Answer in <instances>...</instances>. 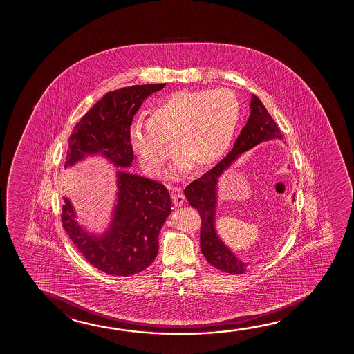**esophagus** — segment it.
I'll return each instance as SVG.
<instances>
[{"label": "esophagus", "mask_w": 354, "mask_h": 354, "mask_svg": "<svg viewBox=\"0 0 354 354\" xmlns=\"http://www.w3.org/2000/svg\"><path fill=\"white\" fill-rule=\"evenodd\" d=\"M171 198L176 207H181L184 204L185 196L180 192L179 189H174V191L171 192Z\"/></svg>", "instance_id": "esophagus-1"}]
</instances>
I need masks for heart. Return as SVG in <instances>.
<instances>
[{"label":"heart","instance_id":"1","mask_svg":"<svg viewBox=\"0 0 354 354\" xmlns=\"http://www.w3.org/2000/svg\"><path fill=\"white\" fill-rule=\"evenodd\" d=\"M241 116V102L228 89L178 92L157 102L149 121H136L131 141L149 174H158L173 142L176 168L212 165L227 150Z\"/></svg>","mask_w":354,"mask_h":354}]
</instances>
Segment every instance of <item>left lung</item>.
Here are the masks:
<instances>
[{
	"label": "left lung",
	"instance_id": "obj_1",
	"mask_svg": "<svg viewBox=\"0 0 354 354\" xmlns=\"http://www.w3.org/2000/svg\"><path fill=\"white\" fill-rule=\"evenodd\" d=\"M281 138V133L274 120L263 106L261 100L252 94L250 117L241 134L234 142L232 151L220 160L214 168L198 179L189 183L185 189V196L192 208L197 209L201 215V249L207 261L220 271L230 274H243L245 263L239 261L232 252L225 247L214 228L215 204H216V184L220 175L227 169L238 156L260 144L262 141Z\"/></svg>",
	"mask_w": 354,
	"mask_h": 354
}]
</instances>
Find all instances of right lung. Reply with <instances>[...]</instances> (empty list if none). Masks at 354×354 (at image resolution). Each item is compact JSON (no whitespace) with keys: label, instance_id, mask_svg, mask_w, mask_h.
I'll use <instances>...</instances> for the list:
<instances>
[{"label":"right lung","instance_id":"right-lung-1","mask_svg":"<svg viewBox=\"0 0 354 354\" xmlns=\"http://www.w3.org/2000/svg\"><path fill=\"white\" fill-rule=\"evenodd\" d=\"M165 87V83L141 84L106 93L73 127L64 168L88 153L99 152L116 165H131L134 158L131 144L133 117L146 97ZM170 212L171 202L165 185L120 171L115 218L104 237L94 239L83 232L66 197L62 223L91 265L110 276L128 277L144 271L155 260L160 230Z\"/></svg>","mask_w":354,"mask_h":354}]
</instances>
